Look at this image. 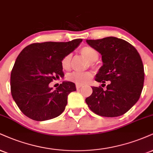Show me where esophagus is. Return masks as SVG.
Returning <instances> with one entry per match:
<instances>
[{"mask_svg":"<svg viewBox=\"0 0 153 153\" xmlns=\"http://www.w3.org/2000/svg\"><path fill=\"white\" fill-rule=\"evenodd\" d=\"M82 85H82V84H76V85H75V86H76L77 89H79V88H80Z\"/></svg>","mask_w":153,"mask_h":153,"instance_id":"esophagus-1","label":"esophagus"}]
</instances>
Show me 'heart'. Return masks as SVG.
I'll return each mask as SVG.
<instances>
[{
    "label": "heart",
    "instance_id": "obj_1",
    "mask_svg": "<svg viewBox=\"0 0 153 153\" xmlns=\"http://www.w3.org/2000/svg\"><path fill=\"white\" fill-rule=\"evenodd\" d=\"M80 54L90 60L91 62H95L98 59L99 54L96 50L91 46H84L80 51ZM72 55L68 54L62 58L61 60V68L63 71H69L71 67ZM93 77V73L91 71L85 72H73L68 76L69 81L75 82L76 84H84L89 81Z\"/></svg>",
    "mask_w": 153,
    "mask_h": 153
}]
</instances>
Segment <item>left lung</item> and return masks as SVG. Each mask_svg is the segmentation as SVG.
Instances as JSON below:
<instances>
[{
  "label": "left lung",
  "instance_id": "1",
  "mask_svg": "<svg viewBox=\"0 0 153 153\" xmlns=\"http://www.w3.org/2000/svg\"><path fill=\"white\" fill-rule=\"evenodd\" d=\"M86 42L102 55L103 65L95 80L102 83L109 81L105 91L101 86L92 88L93 93L85 99L86 103L100 116H120L140 97L145 78L141 57L133 45L115 37Z\"/></svg>",
  "mask_w": 153,
  "mask_h": 153
}]
</instances>
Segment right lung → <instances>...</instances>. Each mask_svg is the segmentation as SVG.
Returning a JSON list of instances; mask_svg holds the SVG:
<instances>
[{
    "label": "right lung",
    "instance_id": "1",
    "mask_svg": "<svg viewBox=\"0 0 153 153\" xmlns=\"http://www.w3.org/2000/svg\"><path fill=\"white\" fill-rule=\"evenodd\" d=\"M82 40L35 43L20 53L10 75V91L24 115L33 120L43 121L64 111L68 95L76 91L75 83L63 82L55 91L49 83L64 77L61 60Z\"/></svg>",
    "mask_w": 153,
    "mask_h": 153
}]
</instances>
